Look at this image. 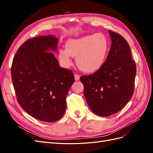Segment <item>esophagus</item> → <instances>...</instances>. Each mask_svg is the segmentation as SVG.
Wrapping results in <instances>:
<instances>
[{
	"label": "esophagus",
	"instance_id": "esophagus-1",
	"mask_svg": "<svg viewBox=\"0 0 153 153\" xmlns=\"http://www.w3.org/2000/svg\"><path fill=\"white\" fill-rule=\"evenodd\" d=\"M75 79L76 81H78L80 80V75L78 74H75Z\"/></svg>",
	"mask_w": 153,
	"mask_h": 153
}]
</instances>
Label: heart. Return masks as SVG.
<instances>
[{
  "mask_svg": "<svg viewBox=\"0 0 153 153\" xmlns=\"http://www.w3.org/2000/svg\"><path fill=\"white\" fill-rule=\"evenodd\" d=\"M66 50L59 51V59L62 66L72 64L71 57H76L77 66L86 73H93L103 66L107 56L109 44L106 37L101 33L87 35L68 40Z\"/></svg>",
  "mask_w": 153,
  "mask_h": 153,
  "instance_id": "obj_1",
  "label": "heart"
}]
</instances>
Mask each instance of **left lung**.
I'll return each mask as SVG.
<instances>
[{
  "label": "left lung",
  "instance_id": "left-lung-1",
  "mask_svg": "<svg viewBox=\"0 0 153 153\" xmlns=\"http://www.w3.org/2000/svg\"><path fill=\"white\" fill-rule=\"evenodd\" d=\"M110 50L103 66L92 75H84V94L89 108L106 117L123 109L133 94L136 64L129 44L117 32L109 30Z\"/></svg>",
  "mask_w": 153,
  "mask_h": 153
}]
</instances>
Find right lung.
<instances>
[{
  "label": "right lung",
  "instance_id": "obj_1",
  "mask_svg": "<svg viewBox=\"0 0 153 153\" xmlns=\"http://www.w3.org/2000/svg\"><path fill=\"white\" fill-rule=\"evenodd\" d=\"M58 39L53 35L29 39L13 60L11 78L17 101L25 112L40 121L61 119L66 108V96L75 82L73 72L61 68L52 52Z\"/></svg>",
  "mask_w": 153,
  "mask_h": 153
}]
</instances>
